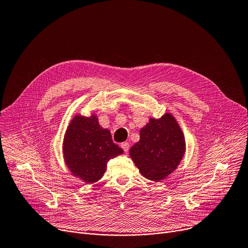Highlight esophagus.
I'll return each mask as SVG.
<instances>
[{"label":"esophagus","mask_w":248,"mask_h":248,"mask_svg":"<svg viewBox=\"0 0 248 248\" xmlns=\"http://www.w3.org/2000/svg\"><path fill=\"white\" fill-rule=\"evenodd\" d=\"M121 147L123 148V150H124L125 152H127V151L129 150V147H130V146H129V143H128V142H123V143H121Z\"/></svg>","instance_id":"obj_1"}]
</instances>
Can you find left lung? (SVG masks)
I'll return each mask as SVG.
<instances>
[{
    "instance_id": "left-lung-1",
    "label": "left lung",
    "mask_w": 248,
    "mask_h": 248,
    "mask_svg": "<svg viewBox=\"0 0 248 248\" xmlns=\"http://www.w3.org/2000/svg\"><path fill=\"white\" fill-rule=\"evenodd\" d=\"M186 153V140L178 121L170 113L159 119L149 118L140 129V139L129 155L144 178L160 182L179 167Z\"/></svg>"
}]
</instances>
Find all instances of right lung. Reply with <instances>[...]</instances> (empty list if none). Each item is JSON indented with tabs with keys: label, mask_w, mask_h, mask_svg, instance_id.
Here are the masks:
<instances>
[{
	"label": "right lung",
	"mask_w": 248,
	"mask_h": 248,
	"mask_svg": "<svg viewBox=\"0 0 248 248\" xmlns=\"http://www.w3.org/2000/svg\"><path fill=\"white\" fill-rule=\"evenodd\" d=\"M123 149L113 142L111 132L99 124L96 114L75 115L63 137L62 155L72 174L86 184L103 178L109 159L120 155Z\"/></svg>",
	"instance_id": "right-lung-1"
}]
</instances>
